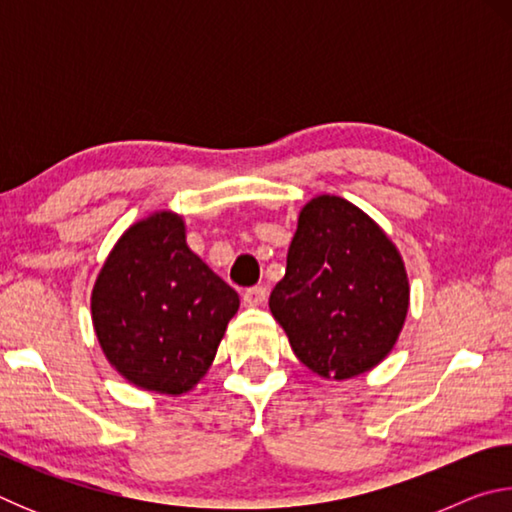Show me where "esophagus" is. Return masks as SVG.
<instances>
[{"label":"esophagus","mask_w":512,"mask_h":512,"mask_svg":"<svg viewBox=\"0 0 512 512\" xmlns=\"http://www.w3.org/2000/svg\"><path fill=\"white\" fill-rule=\"evenodd\" d=\"M241 300H244V307L264 305V302L268 300V289L266 287H250V289L244 291V296H241Z\"/></svg>","instance_id":"1"}]
</instances>
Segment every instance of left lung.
<instances>
[{"label":"left lung","instance_id":"1","mask_svg":"<svg viewBox=\"0 0 512 512\" xmlns=\"http://www.w3.org/2000/svg\"><path fill=\"white\" fill-rule=\"evenodd\" d=\"M296 357L348 379L386 357L409 309V282L379 225L339 196L302 207L287 273L268 300Z\"/></svg>","mask_w":512,"mask_h":512}]
</instances>
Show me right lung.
I'll return each mask as SVG.
<instances>
[{
	"mask_svg": "<svg viewBox=\"0 0 512 512\" xmlns=\"http://www.w3.org/2000/svg\"><path fill=\"white\" fill-rule=\"evenodd\" d=\"M237 309V291L187 248L183 219L169 212L124 232L92 291L94 329L112 366L169 395L205 375Z\"/></svg>",
	"mask_w": 512,
	"mask_h": 512,
	"instance_id": "1",
	"label": "right lung"
}]
</instances>
